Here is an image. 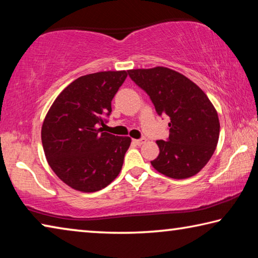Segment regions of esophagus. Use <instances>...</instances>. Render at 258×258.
Instances as JSON below:
<instances>
[{"label":"esophagus","mask_w":258,"mask_h":258,"mask_svg":"<svg viewBox=\"0 0 258 258\" xmlns=\"http://www.w3.org/2000/svg\"><path fill=\"white\" fill-rule=\"evenodd\" d=\"M147 140L146 139H139V140H133V142L135 143L137 146H141L143 143H146Z\"/></svg>","instance_id":"obj_1"}]
</instances>
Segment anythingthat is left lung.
Listing matches in <instances>:
<instances>
[{
	"label": "left lung",
	"mask_w": 258,
	"mask_h": 258,
	"mask_svg": "<svg viewBox=\"0 0 258 258\" xmlns=\"http://www.w3.org/2000/svg\"><path fill=\"white\" fill-rule=\"evenodd\" d=\"M128 75L149 95L157 113L171 119L168 141H157L159 155L151 165L176 180L196 175L212 158L220 137L211 100L189 78L169 68L132 69Z\"/></svg>",
	"instance_id": "obj_1"
}]
</instances>
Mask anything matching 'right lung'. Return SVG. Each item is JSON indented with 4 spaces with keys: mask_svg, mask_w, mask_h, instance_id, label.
<instances>
[{
    "mask_svg": "<svg viewBox=\"0 0 258 258\" xmlns=\"http://www.w3.org/2000/svg\"><path fill=\"white\" fill-rule=\"evenodd\" d=\"M127 72L81 76L61 92L42 125V145L56 176L73 189L95 192L118 176L128 137L103 132L104 117Z\"/></svg>",
    "mask_w": 258,
    "mask_h": 258,
    "instance_id": "obj_1",
    "label": "right lung"
}]
</instances>
